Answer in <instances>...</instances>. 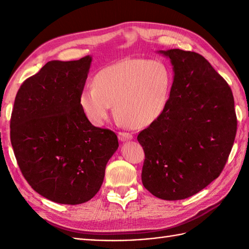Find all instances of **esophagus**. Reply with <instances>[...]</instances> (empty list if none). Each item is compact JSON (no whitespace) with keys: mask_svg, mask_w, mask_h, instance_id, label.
Listing matches in <instances>:
<instances>
[{"mask_svg":"<svg viewBox=\"0 0 249 249\" xmlns=\"http://www.w3.org/2000/svg\"><path fill=\"white\" fill-rule=\"evenodd\" d=\"M118 137H119V140L122 141V142L128 141V140L133 139V135L129 134V133H123V131H120Z\"/></svg>","mask_w":249,"mask_h":249,"instance_id":"1","label":"esophagus"}]
</instances>
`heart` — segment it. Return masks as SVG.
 <instances>
[{
	"mask_svg": "<svg viewBox=\"0 0 249 249\" xmlns=\"http://www.w3.org/2000/svg\"><path fill=\"white\" fill-rule=\"evenodd\" d=\"M93 84L79 95V105L91 123L103 125L114 105L122 123L141 128L165 113L172 76L162 62L125 59L99 71Z\"/></svg>",
	"mask_w": 249,
	"mask_h": 249,
	"instance_id": "1",
	"label": "heart"
}]
</instances>
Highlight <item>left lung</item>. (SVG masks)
Returning a JSON list of instances; mask_svg holds the SVG:
<instances>
[{
  "label": "left lung",
  "mask_w": 249,
  "mask_h": 249,
  "mask_svg": "<svg viewBox=\"0 0 249 249\" xmlns=\"http://www.w3.org/2000/svg\"><path fill=\"white\" fill-rule=\"evenodd\" d=\"M170 59L173 82L168 107L138 135L145 160L142 184L162 200H182L219 177L236 134L228 83L202 55L160 50Z\"/></svg>",
  "instance_id": "8db88e82"
}]
</instances>
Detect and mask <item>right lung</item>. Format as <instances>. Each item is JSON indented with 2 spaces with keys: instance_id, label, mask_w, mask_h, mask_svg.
Here are the masks:
<instances>
[{
  "instance_id": "right-lung-1",
  "label": "right lung",
  "mask_w": 249,
  "mask_h": 249,
  "mask_svg": "<svg viewBox=\"0 0 249 249\" xmlns=\"http://www.w3.org/2000/svg\"><path fill=\"white\" fill-rule=\"evenodd\" d=\"M92 56L50 61L16 95L10 141L24 178L53 202L80 204L102 186L118 137L95 127L79 105Z\"/></svg>"
}]
</instances>
